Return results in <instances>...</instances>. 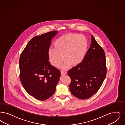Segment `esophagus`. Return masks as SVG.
I'll return each instance as SVG.
<instances>
[{
  "mask_svg": "<svg viewBox=\"0 0 125 125\" xmlns=\"http://www.w3.org/2000/svg\"><path fill=\"white\" fill-rule=\"evenodd\" d=\"M67 73L65 71H61V75H65Z\"/></svg>",
  "mask_w": 125,
  "mask_h": 125,
  "instance_id": "esophagus-1",
  "label": "esophagus"
}]
</instances>
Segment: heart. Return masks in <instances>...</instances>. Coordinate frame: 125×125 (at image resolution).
Returning a JSON list of instances; mask_svg holds the SVG:
<instances>
[{"mask_svg":"<svg viewBox=\"0 0 125 125\" xmlns=\"http://www.w3.org/2000/svg\"><path fill=\"white\" fill-rule=\"evenodd\" d=\"M53 46L54 48H50L48 52L50 63L58 67L65 58L66 61L62 68L66 70L71 65L76 66L83 62L87 51L88 41L84 35L70 33L56 40Z\"/></svg>","mask_w":125,"mask_h":125,"instance_id":"b5f03b06","label":"heart"}]
</instances>
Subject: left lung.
Here are the masks:
<instances>
[{"instance_id":"obj_1","label":"left lung","mask_w":125,"mask_h":125,"mask_svg":"<svg viewBox=\"0 0 125 125\" xmlns=\"http://www.w3.org/2000/svg\"><path fill=\"white\" fill-rule=\"evenodd\" d=\"M91 40L83 62L68 72L71 93L82 100L89 99L97 92L106 74L105 52L92 35Z\"/></svg>"}]
</instances>
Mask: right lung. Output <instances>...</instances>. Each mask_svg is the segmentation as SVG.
Instances as JSON below:
<instances>
[{
    "instance_id": "right-lung-1",
    "label": "right lung",
    "mask_w": 125,
    "mask_h": 125,
    "mask_svg": "<svg viewBox=\"0 0 125 125\" xmlns=\"http://www.w3.org/2000/svg\"><path fill=\"white\" fill-rule=\"evenodd\" d=\"M52 31L31 39L20 58V81L27 93L37 100H45L53 95L60 77V70L50 64L48 52L52 39Z\"/></svg>"
}]
</instances>
